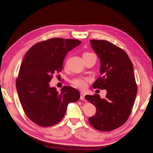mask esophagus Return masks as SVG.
Segmentation results:
<instances>
[{
	"instance_id": "1",
	"label": "esophagus",
	"mask_w": 153,
	"mask_h": 153,
	"mask_svg": "<svg viewBox=\"0 0 153 153\" xmlns=\"http://www.w3.org/2000/svg\"><path fill=\"white\" fill-rule=\"evenodd\" d=\"M85 94L84 93H83V92H81V93H80V99H81V100H85Z\"/></svg>"
}]
</instances>
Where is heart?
<instances>
[{"instance_id":"1","label":"heart","mask_w":153,"mask_h":153,"mask_svg":"<svg viewBox=\"0 0 153 153\" xmlns=\"http://www.w3.org/2000/svg\"><path fill=\"white\" fill-rule=\"evenodd\" d=\"M91 54V53H85L83 55V56L85 55H88ZM91 80L90 77H86V76H79V77H76L75 78L71 81V82L74 85V86L76 87L77 88H79V89L81 90H84L88 86V83Z\"/></svg>"}]
</instances>
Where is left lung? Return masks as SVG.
<instances>
[{
	"mask_svg": "<svg viewBox=\"0 0 153 153\" xmlns=\"http://www.w3.org/2000/svg\"><path fill=\"white\" fill-rule=\"evenodd\" d=\"M100 60L101 77L93 87L107 91L105 98L86 95L85 99L97 108L88 121L95 129L109 132L118 128L128 119L136 97L137 88L133 65L126 53L106 40H90Z\"/></svg>",
	"mask_w": 153,
	"mask_h": 153,
	"instance_id": "left-lung-1",
	"label": "left lung"
}]
</instances>
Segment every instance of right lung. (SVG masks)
Segmentation results:
<instances>
[{
	"mask_svg": "<svg viewBox=\"0 0 153 153\" xmlns=\"http://www.w3.org/2000/svg\"><path fill=\"white\" fill-rule=\"evenodd\" d=\"M81 43L76 39L50 38L34 44L25 55L16 88L25 113L37 125H56L65 116L69 103L79 99L76 88L64 86L59 92L49 82L53 74L62 71L68 52Z\"/></svg>",
	"mask_w": 153,
	"mask_h": 153,
	"instance_id": "obj_1",
	"label": "right lung"
}]
</instances>
